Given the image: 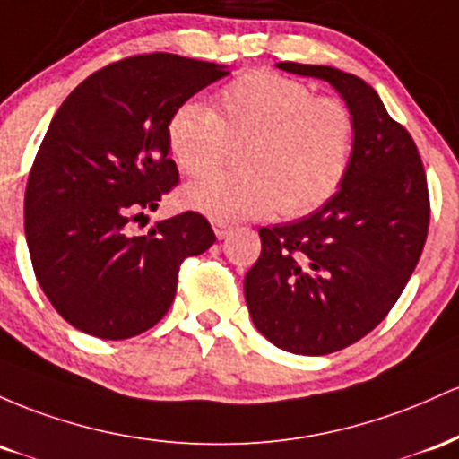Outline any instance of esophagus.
<instances>
[{"mask_svg":"<svg viewBox=\"0 0 459 459\" xmlns=\"http://www.w3.org/2000/svg\"><path fill=\"white\" fill-rule=\"evenodd\" d=\"M212 228H214V234H216V238H228L230 236V231H231V225L230 223H223V221H214L212 223Z\"/></svg>","mask_w":459,"mask_h":459,"instance_id":"esophagus-1","label":"esophagus"}]
</instances>
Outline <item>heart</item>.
Instances as JSON below:
<instances>
[{
    "label": "heart",
    "instance_id": "heart-1",
    "mask_svg": "<svg viewBox=\"0 0 459 459\" xmlns=\"http://www.w3.org/2000/svg\"><path fill=\"white\" fill-rule=\"evenodd\" d=\"M169 149L186 175H204L240 145L243 171L205 175L182 202L216 221L273 214L295 219L323 208L351 167L355 118L344 101L271 71H249L223 86L216 110L188 100L169 121Z\"/></svg>",
    "mask_w": 459,
    "mask_h": 459
}]
</instances>
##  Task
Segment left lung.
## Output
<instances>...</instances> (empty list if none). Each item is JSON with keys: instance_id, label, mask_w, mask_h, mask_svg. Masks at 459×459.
Segmentation results:
<instances>
[{"instance_id": "left-lung-1", "label": "left lung", "mask_w": 459, "mask_h": 459, "mask_svg": "<svg viewBox=\"0 0 459 459\" xmlns=\"http://www.w3.org/2000/svg\"><path fill=\"white\" fill-rule=\"evenodd\" d=\"M277 66L341 92L355 118V147L344 184L323 208L260 228L262 254L245 277V299L275 347L325 355L358 342L393 310L423 254L429 193L414 138L373 86L333 66Z\"/></svg>"}]
</instances>
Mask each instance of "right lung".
Listing matches in <instances>:
<instances>
[{"instance_id": "1", "label": "right lung", "mask_w": 459, "mask_h": 459, "mask_svg": "<svg viewBox=\"0 0 459 459\" xmlns=\"http://www.w3.org/2000/svg\"><path fill=\"white\" fill-rule=\"evenodd\" d=\"M223 65L141 54L95 71L49 123L25 188L34 275L80 332L126 341L171 307L182 262L214 243L204 214H175L145 236L127 223L178 186L169 121Z\"/></svg>"}]
</instances>
